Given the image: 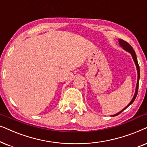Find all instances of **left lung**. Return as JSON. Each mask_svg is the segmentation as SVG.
<instances>
[{
  "mask_svg": "<svg viewBox=\"0 0 147 147\" xmlns=\"http://www.w3.org/2000/svg\"><path fill=\"white\" fill-rule=\"evenodd\" d=\"M118 42H119V44H120V46L122 47V48L124 49L125 51H126V52H129L131 54V56H132V57L133 58V60H134V63H135V65H136V70H137V75H138V79H137V83H136V90H135V93L134 95V97H133V98L132 99V100L130 103H128V105H127L124 107V109H122V110H121L120 112L116 113V114L114 115H112V116H118V114H120V113H122L123 111L124 110V109H126L127 107L128 106H130V105L132 104V103L134 102V101L135 100V99H136V95H137V93H138V83H139V79H140V68H139V66H138V60H137V58H136V53H135L134 49L132 48V47L130 46V44H128V42H125L124 40H121V39H119L118 40Z\"/></svg>",
  "mask_w": 147,
  "mask_h": 147,
  "instance_id": "obj_1",
  "label": "left lung"
}]
</instances>
